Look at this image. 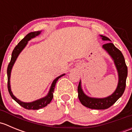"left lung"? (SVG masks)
Masks as SVG:
<instances>
[{
  "label": "left lung",
  "mask_w": 132,
  "mask_h": 132,
  "mask_svg": "<svg viewBox=\"0 0 132 132\" xmlns=\"http://www.w3.org/2000/svg\"><path fill=\"white\" fill-rule=\"evenodd\" d=\"M103 40L110 41L109 38L101 36ZM103 48L110 54L114 59L119 74V82L116 90L110 96L105 98H93L87 96L82 91L80 82L78 86V99L83 105L92 109H107L111 107L123 95L126 87V80L128 75V68L121 52L111 42H108L103 45Z\"/></svg>",
  "instance_id": "obj_1"
}]
</instances>
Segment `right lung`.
I'll use <instances>...</instances> for the list:
<instances>
[{"mask_svg":"<svg viewBox=\"0 0 132 132\" xmlns=\"http://www.w3.org/2000/svg\"><path fill=\"white\" fill-rule=\"evenodd\" d=\"M40 34V31H35V32H32L29 33L23 39H22V40L18 43V45L15 46V48L13 50V52H12L11 55V61L9 62L8 66H7V89H8V91L9 93V94L11 96V98H13L14 100H15L20 105H21L22 107L26 109H29V110H38V109H41V108H43L46 107L48 103H50V102L52 100L54 95H53V93H54V89H55V86L56 84L57 81L58 80L59 78L60 77H62L63 75H64V74L62 75L59 76V77H57L55 80L53 82L52 84L51 87H50V91H49L48 94L46 96H45V98H43L41 99L38 100L34 101V102H31V103H25V102H22L21 101H20L19 100L17 99L15 96L13 94L11 91V87H10V75H11V71L12 67H13V64H14V62H15L16 59L17 57L18 56L20 53L21 52L22 50L24 48V47L26 46L27 43V41L30 40L31 38H34L36 36L39 35Z\"/></svg>","mask_w":132,"mask_h":132,"instance_id":"right-lung-1","label":"right lung"}]
</instances>
